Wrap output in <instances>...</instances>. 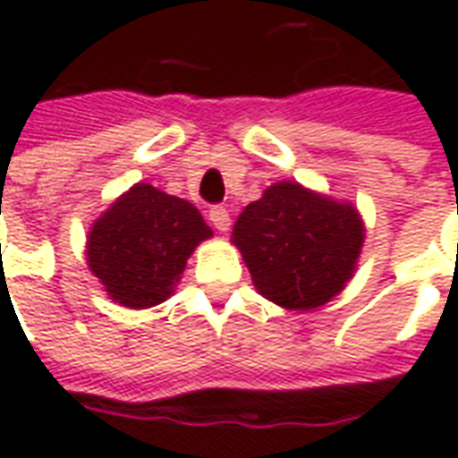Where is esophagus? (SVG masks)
Listing matches in <instances>:
<instances>
[{"instance_id":"esophagus-1","label":"esophagus","mask_w":458,"mask_h":458,"mask_svg":"<svg viewBox=\"0 0 458 458\" xmlns=\"http://www.w3.org/2000/svg\"><path fill=\"white\" fill-rule=\"evenodd\" d=\"M208 220L210 225L216 230H220V233H228L230 230V213L223 206H216V208L208 210Z\"/></svg>"}]
</instances>
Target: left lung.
<instances>
[{
	"instance_id": "8db88e82",
	"label": "left lung",
	"mask_w": 458,
	"mask_h": 458,
	"mask_svg": "<svg viewBox=\"0 0 458 458\" xmlns=\"http://www.w3.org/2000/svg\"><path fill=\"white\" fill-rule=\"evenodd\" d=\"M365 225L353 203L297 181H279L252 200L233 225L259 294L289 311H314L353 279Z\"/></svg>"
}]
</instances>
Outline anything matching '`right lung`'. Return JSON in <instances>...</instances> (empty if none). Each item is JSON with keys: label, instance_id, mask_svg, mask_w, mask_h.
Instances as JSON below:
<instances>
[{"label": "right lung", "instance_id": "obj_1", "mask_svg": "<svg viewBox=\"0 0 458 458\" xmlns=\"http://www.w3.org/2000/svg\"><path fill=\"white\" fill-rule=\"evenodd\" d=\"M213 230L189 200L134 183L88 230V269L114 304L149 309L174 294L186 262Z\"/></svg>", "mask_w": 458, "mask_h": 458}]
</instances>
